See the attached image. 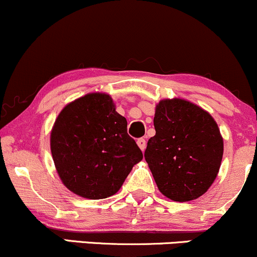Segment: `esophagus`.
<instances>
[{"instance_id":"1","label":"esophagus","mask_w":257,"mask_h":257,"mask_svg":"<svg viewBox=\"0 0 257 257\" xmlns=\"http://www.w3.org/2000/svg\"><path fill=\"white\" fill-rule=\"evenodd\" d=\"M138 146L140 147V150L141 151H144V150L146 149V140L145 139H143V138H140V139H138Z\"/></svg>"}]
</instances>
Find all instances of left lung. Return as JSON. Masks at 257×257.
<instances>
[{"instance_id": "left-lung-1", "label": "left lung", "mask_w": 257, "mask_h": 257, "mask_svg": "<svg viewBox=\"0 0 257 257\" xmlns=\"http://www.w3.org/2000/svg\"><path fill=\"white\" fill-rule=\"evenodd\" d=\"M156 135L147 143L145 159L158 190L175 202L204 194L219 173L223 140L210 113L182 99L156 106Z\"/></svg>"}]
</instances>
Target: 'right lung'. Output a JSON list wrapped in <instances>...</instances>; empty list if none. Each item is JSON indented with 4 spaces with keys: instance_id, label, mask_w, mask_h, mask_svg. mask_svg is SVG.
<instances>
[{
    "instance_id": "obj_1",
    "label": "right lung",
    "mask_w": 257,
    "mask_h": 257,
    "mask_svg": "<svg viewBox=\"0 0 257 257\" xmlns=\"http://www.w3.org/2000/svg\"><path fill=\"white\" fill-rule=\"evenodd\" d=\"M51 151L63 184L88 199L119 190L143 152L110 95L90 93L67 104L55 119Z\"/></svg>"
}]
</instances>
